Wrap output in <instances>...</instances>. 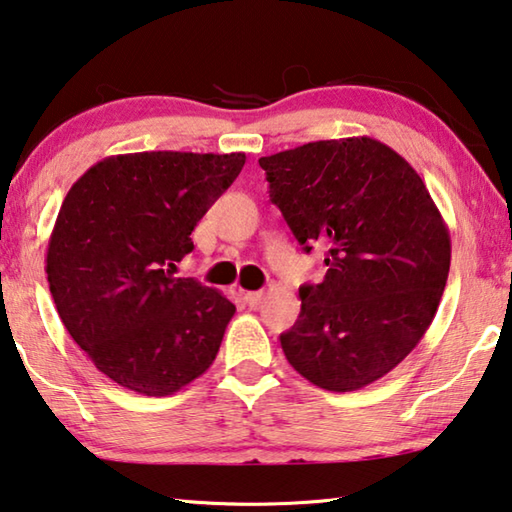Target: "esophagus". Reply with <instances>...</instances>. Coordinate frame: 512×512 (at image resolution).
<instances>
[{
    "instance_id": "34e87169",
    "label": "esophagus",
    "mask_w": 512,
    "mask_h": 512,
    "mask_svg": "<svg viewBox=\"0 0 512 512\" xmlns=\"http://www.w3.org/2000/svg\"><path fill=\"white\" fill-rule=\"evenodd\" d=\"M262 298H264V291H244V300L250 307H257L259 302H262Z\"/></svg>"
}]
</instances>
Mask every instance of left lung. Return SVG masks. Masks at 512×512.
Segmentation results:
<instances>
[{
  "label": "left lung",
  "mask_w": 512,
  "mask_h": 512,
  "mask_svg": "<svg viewBox=\"0 0 512 512\" xmlns=\"http://www.w3.org/2000/svg\"><path fill=\"white\" fill-rule=\"evenodd\" d=\"M268 196L305 253L327 248L320 284L300 287L284 357L325 391L384 377L427 332L452 244L422 178L372 137L302 144L268 158Z\"/></svg>",
  "instance_id": "1"
}]
</instances>
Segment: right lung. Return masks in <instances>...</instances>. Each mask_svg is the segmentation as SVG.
Wrapping results in <instances>:
<instances>
[{"mask_svg": "<svg viewBox=\"0 0 512 512\" xmlns=\"http://www.w3.org/2000/svg\"><path fill=\"white\" fill-rule=\"evenodd\" d=\"M244 162V153L112 155L60 205L47 248L51 298L69 336L128 391L171 395L216 359L235 305L173 271Z\"/></svg>", "mask_w": 512, "mask_h": 512, "instance_id": "obj_1", "label": "right lung"}]
</instances>
